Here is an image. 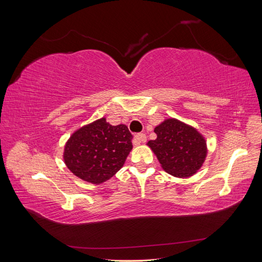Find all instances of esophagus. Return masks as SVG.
I'll return each instance as SVG.
<instances>
[{
  "instance_id": "34e87169",
  "label": "esophagus",
  "mask_w": 262,
  "mask_h": 262,
  "mask_svg": "<svg viewBox=\"0 0 262 262\" xmlns=\"http://www.w3.org/2000/svg\"><path fill=\"white\" fill-rule=\"evenodd\" d=\"M144 142H146V136L144 133H139L134 137V140H133L134 145H139L141 143H144Z\"/></svg>"
}]
</instances>
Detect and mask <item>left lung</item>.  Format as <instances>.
<instances>
[{
  "mask_svg": "<svg viewBox=\"0 0 262 262\" xmlns=\"http://www.w3.org/2000/svg\"><path fill=\"white\" fill-rule=\"evenodd\" d=\"M154 132L157 138L147 145L166 172L186 178L201 168L208 153L207 142L193 126L170 118L158 124Z\"/></svg>",
  "mask_w": 262,
  "mask_h": 262,
  "instance_id": "1",
  "label": "left lung"
}]
</instances>
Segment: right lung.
<instances>
[{
  "mask_svg": "<svg viewBox=\"0 0 262 262\" xmlns=\"http://www.w3.org/2000/svg\"><path fill=\"white\" fill-rule=\"evenodd\" d=\"M131 149L132 134L128 126L112 125L101 118L70 137L63 158L76 177L99 185L122 167Z\"/></svg>",
  "mask_w": 262,
  "mask_h": 262,
  "instance_id": "add662e5",
  "label": "right lung"
}]
</instances>
